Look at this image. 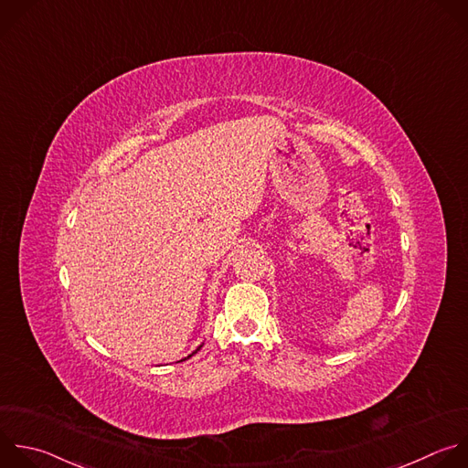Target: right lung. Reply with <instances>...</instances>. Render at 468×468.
Listing matches in <instances>:
<instances>
[{"label":"right lung","mask_w":468,"mask_h":468,"mask_svg":"<svg viewBox=\"0 0 468 468\" xmlns=\"http://www.w3.org/2000/svg\"><path fill=\"white\" fill-rule=\"evenodd\" d=\"M202 346H204V344H202ZM202 346H200V347H197V351H193V355H197V353H198V351H200V349H202ZM193 355H189V356H187V358H191V356H193ZM187 358H184V360H187Z\"/></svg>","instance_id":"obj_1"}]
</instances>
